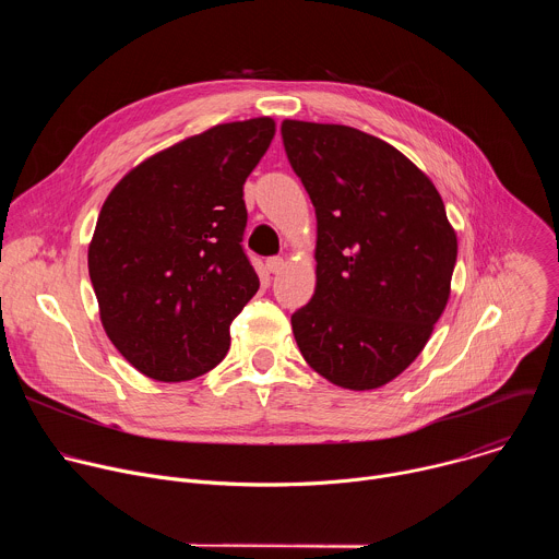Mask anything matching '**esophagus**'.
Masks as SVG:
<instances>
[{
    "label": "esophagus",
    "mask_w": 559,
    "mask_h": 559,
    "mask_svg": "<svg viewBox=\"0 0 559 559\" xmlns=\"http://www.w3.org/2000/svg\"><path fill=\"white\" fill-rule=\"evenodd\" d=\"M267 270H270V274H278L283 267H285V261L281 259V257H272V259H267Z\"/></svg>",
    "instance_id": "esophagus-1"
}]
</instances>
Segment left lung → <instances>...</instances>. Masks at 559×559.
Segmentation results:
<instances>
[{
	"label": "left lung",
	"instance_id": "8db88e82",
	"mask_svg": "<svg viewBox=\"0 0 559 559\" xmlns=\"http://www.w3.org/2000/svg\"><path fill=\"white\" fill-rule=\"evenodd\" d=\"M283 143L316 210V292L292 313L307 365L367 391L401 376L442 316L457 238L431 179L349 126L285 119Z\"/></svg>",
	"mask_w": 559,
	"mask_h": 559
}]
</instances>
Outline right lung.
Masks as SVG:
<instances>
[{
  "mask_svg": "<svg viewBox=\"0 0 559 559\" xmlns=\"http://www.w3.org/2000/svg\"><path fill=\"white\" fill-rule=\"evenodd\" d=\"M274 132L270 117L214 126L145 158L104 201L88 272L108 338L143 376L192 380L225 358L259 292L243 183Z\"/></svg>",
  "mask_w": 559,
  "mask_h": 559,
  "instance_id": "obj_1",
  "label": "right lung"
}]
</instances>
